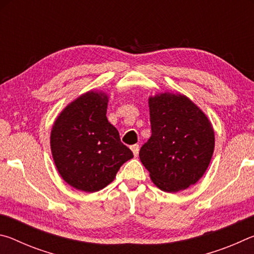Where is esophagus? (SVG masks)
Wrapping results in <instances>:
<instances>
[{
  "instance_id": "34e87169",
  "label": "esophagus",
  "mask_w": 254,
  "mask_h": 254,
  "mask_svg": "<svg viewBox=\"0 0 254 254\" xmlns=\"http://www.w3.org/2000/svg\"><path fill=\"white\" fill-rule=\"evenodd\" d=\"M131 150H132L133 154H134V157H136L137 154H139V150H140L139 144H133V145H131Z\"/></svg>"
}]
</instances>
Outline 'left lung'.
<instances>
[{"mask_svg": "<svg viewBox=\"0 0 254 254\" xmlns=\"http://www.w3.org/2000/svg\"><path fill=\"white\" fill-rule=\"evenodd\" d=\"M151 136L139 156L158 188L187 189L203 177L212 159L214 130L198 106L182 94L149 97Z\"/></svg>", "mask_w": 254, "mask_h": 254, "instance_id": "left-lung-1", "label": "left lung"}]
</instances>
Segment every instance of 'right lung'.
Masks as SVG:
<instances>
[{"mask_svg":"<svg viewBox=\"0 0 254 254\" xmlns=\"http://www.w3.org/2000/svg\"><path fill=\"white\" fill-rule=\"evenodd\" d=\"M107 102L105 93L83 94L63 110L51 130V153L58 173L78 190H101L133 158L119 131L107 121Z\"/></svg>","mask_w":254,"mask_h":254,"instance_id":"add662e5","label":"right lung"}]
</instances>
